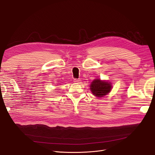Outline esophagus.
I'll list each match as a JSON object with an SVG mask.
<instances>
[{
    "label": "esophagus",
    "instance_id": "esophagus-1",
    "mask_svg": "<svg viewBox=\"0 0 155 155\" xmlns=\"http://www.w3.org/2000/svg\"><path fill=\"white\" fill-rule=\"evenodd\" d=\"M74 82L76 83H81V79H74Z\"/></svg>",
    "mask_w": 155,
    "mask_h": 155
}]
</instances>
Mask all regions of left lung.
<instances>
[{"label": "left lung", "mask_w": 155, "mask_h": 155, "mask_svg": "<svg viewBox=\"0 0 155 155\" xmlns=\"http://www.w3.org/2000/svg\"><path fill=\"white\" fill-rule=\"evenodd\" d=\"M111 84L108 81H102L99 79L94 80L90 85L91 91L95 96L102 97L107 95L111 90Z\"/></svg>", "instance_id": "obj_1"}]
</instances>
